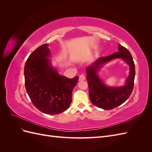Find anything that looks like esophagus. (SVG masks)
<instances>
[{
    "mask_svg": "<svg viewBox=\"0 0 152 152\" xmlns=\"http://www.w3.org/2000/svg\"><path fill=\"white\" fill-rule=\"evenodd\" d=\"M86 79V77L84 74H81L80 76H79V80L81 81V80H84Z\"/></svg>",
    "mask_w": 152,
    "mask_h": 152,
    "instance_id": "esophagus-1",
    "label": "esophagus"
}]
</instances>
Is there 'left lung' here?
I'll list each match as a JSON object with an SVG mask.
<instances>
[{
    "label": "left lung",
    "instance_id": "8db88e82",
    "mask_svg": "<svg viewBox=\"0 0 152 152\" xmlns=\"http://www.w3.org/2000/svg\"><path fill=\"white\" fill-rule=\"evenodd\" d=\"M118 52L98 58L93 65L86 68L89 99L92 103L104 110H112L124 103L129 98L134 87L135 65L132 55L121 44H118ZM116 58H122L128 64L130 67V75L126 79L125 86L108 87L100 80L97 73L104 63Z\"/></svg>",
    "mask_w": 152,
    "mask_h": 152
}]
</instances>
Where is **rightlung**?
<instances>
[{"instance_id":"right-lung-1","label":"right lung","mask_w":152,"mask_h":152,"mask_svg":"<svg viewBox=\"0 0 152 152\" xmlns=\"http://www.w3.org/2000/svg\"><path fill=\"white\" fill-rule=\"evenodd\" d=\"M48 44L41 45L27 59L24 68L27 93L35 107L42 113L59 114L72 103V91L79 77L68 79L50 65Z\"/></svg>"}]
</instances>
